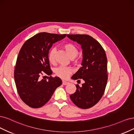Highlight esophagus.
<instances>
[{"instance_id": "obj_1", "label": "esophagus", "mask_w": 134, "mask_h": 134, "mask_svg": "<svg viewBox=\"0 0 134 134\" xmlns=\"http://www.w3.org/2000/svg\"><path fill=\"white\" fill-rule=\"evenodd\" d=\"M68 83H69V82H67V81H64V80L62 81V84H63V85H68Z\"/></svg>"}]
</instances>
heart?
<instances>
[{"instance_id":"heart-1","label":"heart","mask_w":134,"mask_h":134,"mask_svg":"<svg viewBox=\"0 0 134 134\" xmlns=\"http://www.w3.org/2000/svg\"><path fill=\"white\" fill-rule=\"evenodd\" d=\"M63 48L66 51L68 56L71 58H74L78 54L79 51L77 47L71 43H67L64 44ZM55 49H52L48 54V60L51 64H54L55 63ZM72 68L68 67H59L55 69V73L58 77L62 79H67L68 76L73 72Z\"/></svg>"}]
</instances>
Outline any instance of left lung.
<instances>
[{
  "instance_id": "8db88e82",
  "label": "left lung",
  "mask_w": 134,
  "mask_h": 134,
  "mask_svg": "<svg viewBox=\"0 0 134 134\" xmlns=\"http://www.w3.org/2000/svg\"><path fill=\"white\" fill-rule=\"evenodd\" d=\"M70 40L81 45L82 66L72 79H82L85 83L76 85V92L70 95L74 104L81 109L93 107L101 100L108 79L107 60L105 51L95 39L87 34H67Z\"/></svg>"
}]
</instances>
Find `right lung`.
<instances>
[{
  "label": "right lung",
  "mask_w": 134,
  "mask_h": 134,
  "mask_svg": "<svg viewBox=\"0 0 134 134\" xmlns=\"http://www.w3.org/2000/svg\"><path fill=\"white\" fill-rule=\"evenodd\" d=\"M66 34L42 32L25 42L19 51L14 69L17 91L25 104L34 109L44 106L54 91L62 85L58 77L42 79L43 73L51 75L48 60L49 50L54 43Z\"/></svg>",
  "instance_id": "add662e5"
}]
</instances>
